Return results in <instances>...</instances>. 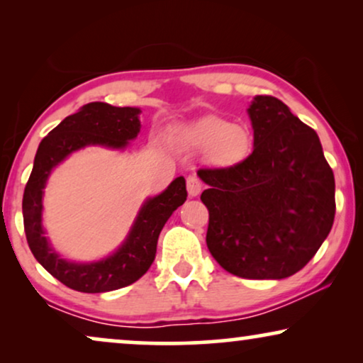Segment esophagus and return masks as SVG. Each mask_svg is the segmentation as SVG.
<instances>
[{
  "mask_svg": "<svg viewBox=\"0 0 363 363\" xmlns=\"http://www.w3.org/2000/svg\"><path fill=\"white\" fill-rule=\"evenodd\" d=\"M186 188H188V195L191 198L198 196L203 190V183L200 182V178L195 175H190L186 178Z\"/></svg>",
  "mask_w": 363,
  "mask_h": 363,
  "instance_id": "34e87169",
  "label": "esophagus"
}]
</instances>
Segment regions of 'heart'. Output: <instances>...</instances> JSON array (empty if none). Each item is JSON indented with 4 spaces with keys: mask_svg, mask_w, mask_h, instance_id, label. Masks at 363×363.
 Instances as JSON below:
<instances>
[{
    "mask_svg": "<svg viewBox=\"0 0 363 363\" xmlns=\"http://www.w3.org/2000/svg\"><path fill=\"white\" fill-rule=\"evenodd\" d=\"M177 142L190 150H208V158L216 167L236 165L251 150L250 130L218 117H206L191 125L178 127Z\"/></svg>",
    "mask_w": 363,
    "mask_h": 363,
    "instance_id": "1",
    "label": "heart"
}]
</instances>
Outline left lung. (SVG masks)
Returning <instances> with one entry per match:
<instances>
[{"label": "left lung", "mask_w": 363, "mask_h": 363, "mask_svg": "<svg viewBox=\"0 0 363 363\" xmlns=\"http://www.w3.org/2000/svg\"><path fill=\"white\" fill-rule=\"evenodd\" d=\"M255 148L228 168H205L206 245L218 264L245 279H284L301 271L329 236L335 180L314 128L279 99L247 108Z\"/></svg>", "instance_id": "left-lung-1"}]
</instances>
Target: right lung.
I'll return each mask as SVG.
<instances>
[{
  "label": "right lung",
  "mask_w": 363,
  "mask_h": 363,
  "mask_svg": "<svg viewBox=\"0 0 363 363\" xmlns=\"http://www.w3.org/2000/svg\"><path fill=\"white\" fill-rule=\"evenodd\" d=\"M140 108L91 102L64 118L39 143L31 177L24 188L23 220L29 250L39 264L64 286L79 292H108L140 279L155 259L157 241L172 213L186 201L185 178L178 177L160 195L147 198L125 240L99 261L64 259L43 226V196L48 178L71 153L86 147L123 150L140 132Z\"/></svg>",
  "instance_id": "1"
}]
</instances>
